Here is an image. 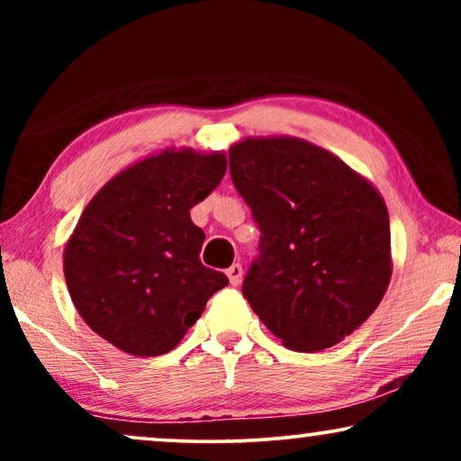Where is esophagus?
Listing matches in <instances>:
<instances>
[{
    "instance_id": "34e87169",
    "label": "esophagus",
    "mask_w": 461,
    "mask_h": 461,
    "mask_svg": "<svg viewBox=\"0 0 461 461\" xmlns=\"http://www.w3.org/2000/svg\"><path fill=\"white\" fill-rule=\"evenodd\" d=\"M226 275H229L230 285H239L243 279V267L241 264H232V267H229V270H226Z\"/></svg>"
}]
</instances>
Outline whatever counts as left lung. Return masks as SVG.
Returning a JSON list of instances; mask_svg holds the SVG:
<instances>
[{
	"instance_id": "left-lung-1",
	"label": "left lung",
	"mask_w": 461,
	"mask_h": 461,
	"mask_svg": "<svg viewBox=\"0 0 461 461\" xmlns=\"http://www.w3.org/2000/svg\"><path fill=\"white\" fill-rule=\"evenodd\" d=\"M229 159L260 229V256L243 279L249 306L292 350L342 342L375 311L393 273L382 194L300 138H245Z\"/></svg>"
}]
</instances>
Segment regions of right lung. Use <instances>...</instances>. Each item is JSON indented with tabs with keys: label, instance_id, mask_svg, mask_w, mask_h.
Listing matches in <instances>:
<instances>
[{
	"label": "right lung",
	"instance_id": "add662e5",
	"mask_svg": "<svg viewBox=\"0 0 461 461\" xmlns=\"http://www.w3.org/2000/svg\"><path fill=\"white\" fill-rule=\"evenodd\" d=\"M224 172V153L169 149L94 194L65 248L68 294L92 331L128 355H166L229 285L201 264L205 235L191 220Z\"/></svg>",
	"mask_w": 461,
	"mask_h": 461
}]
</instances>
